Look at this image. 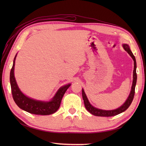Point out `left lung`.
Listing matches in <instances>:
<instances>
[{
  "instance_id": "8db88e82",
  "label": "left lung",
  "mask_w": 146,
  "mask_h": 146,
  "mask_svg": "<svg viewBox=\"0 0 146 146\" xmlns=\"http://www.w3.org/2000/svg\"><path fill=\"white\" fill-rule=\"evenodd\" d=\"M122 46L123 49H124L125 50L128 52V54L131 56V58L133 59V60H134V71H133V81H132V85L131 92H130V94L129 95L128 98H127L126 101L123 103V105H121L120 107L114 110H105L100 109V108H97L93 106V105H92L90 103L87 97H86V95L84 92V90L82 88V97L83 99V101H84V104H85V107L86 108V109L90 113H92V115H94L95 116L111 117V116L117 115L118 114L123 112V111L127 109L131 105L132 102L133 100V98H134V94H135V88L136 85V82H137V73H136L137 64H136L135 58L132 52L129 45L127 44H123Z\"/></svg>"
}]
</instances>
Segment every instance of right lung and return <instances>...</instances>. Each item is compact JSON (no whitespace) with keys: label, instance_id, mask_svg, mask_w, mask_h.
Wrapping results in <instances>:
<instances>
[{"label":"right lung","instance_id":"obj_1","mask_svg":"<svg viewBox=\"0 0 146 146\" xmlns=\"http://www.w3.org/2000/svg\"><path fill=\"white\" fill-rule=\"evenodd\" d=\"M17 54L15 56L13 65L10 73V83L12 97L17 106L27 112L41 115H47L56 112L60 108L61 102L67 89L71 86L70 83L61 86L50 101L44 102L35 100L24 95L19 88L14 76L15 61Z\"/></svg>","mask_w":146,"mask_h":146}]
</instances>
